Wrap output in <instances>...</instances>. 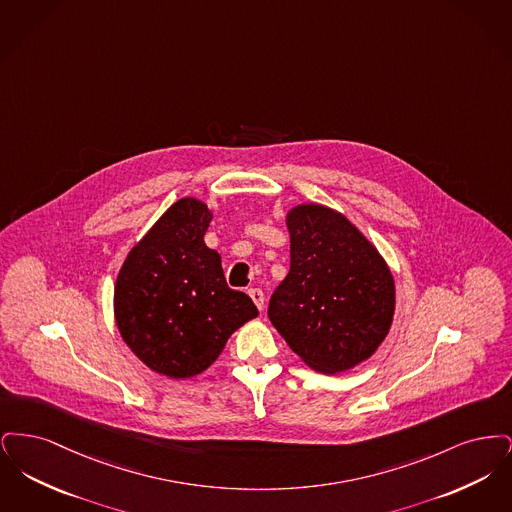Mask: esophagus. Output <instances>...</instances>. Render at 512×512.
Returning a JSON list of instances; mask_svg holds the SVG:
<instances>
[{
    "label": "esophagus",
    "instance_id": "obj_1",
    "mask_svg": "<svg viewBox=\"0 0 512 512\" xmlns=\"http://www.w3.org/2000/svg\"><path fill=\"white\" fill-rule=\"evenodd\" d=\"M247 293H249V297L253 299V303L257 305V309L263 311V309H265V293H263V290L251 288V290H247Z\"/></svg>",
    "mask_w": 512,
    "mask_h": 512
}]
</instances>
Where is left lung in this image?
I'll return each mask as SVG.
<instances>
[{
    "instance_id": "1",
    "label": "left lung",
    "mask_w": 512,
    "mask_h": 512,
    "mask_svg": "<svg viewBox=\"0 0 512 512\" xmlns=\"http://www.w3.org/2000/svg\"><path fill=\"white\" fill-rule=\"evenodd\" d=\"M290 272L268 318L295 355L324 374L366 361L386 340L395 282L378 249L341 213L303 203L288 211Z\"/></svg>"
}]
</instances>
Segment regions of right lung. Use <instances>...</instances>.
<instances>
[{
  "mask_svg": "<svg viewBox=\"0 0 512 512\" xmlns=\"http://www.w3.org/2000/svg\"><path fill=\"white\" fill-rule=\"evenodd\" d=\"M211 219L203 201L178 199L130 249L115 284L122 340L174 380L207 370L228 338L259 315L249 295L228 288L219 253L203 242Z\"/></svg>",
  "mask_w": 512,
  "mask_h": 512,
  "instance_id": "1",
  "label": "right lung"
}]
</instances>
